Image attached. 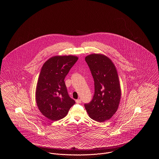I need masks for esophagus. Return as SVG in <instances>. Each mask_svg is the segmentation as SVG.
<instances>
[{
	"label": "esophagus",
	"instance_id": "34e87169",
	"mask_svg": "<svg viewBox=\"0 0 159 159\" xmlns=\"http://www.w3.org/2000/svg\"><path fill=\"white\" fill-rule=\"evenodd\" d=\"M76 103H77V104H80V103H81V100L80 99H76Z\"/></svg>",
	"mask_w": 159,
	"mask_h": 159
}]
</instances>
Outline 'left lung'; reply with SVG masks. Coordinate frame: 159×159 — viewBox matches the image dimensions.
Returning a JSON list of instances; mask_svg holds the SVG:
<instances>
[{
  "label": "left lung",
  "instance_id": "left-lung-1",
  "mask_svg": "<svg viewBox=\"0 0 159 159\" xmlns=\"http://www.w3.org/2000/svg\"><path fill=\"white\" fill-rule=\"evenodd\" d=\"M94 80L95 92L91 102L84 104L89 117L99 122L110 119L117 110L121 97L119 77L113 63L101 54L85 58Z\"/></svg>",
  "mask_w": 159,
  "mask_h": 159
}]
</instances>
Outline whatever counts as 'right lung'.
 <instances>
[{
	"mask_svg": "<svg viewBox=\"0 0 159 159\" xmlns=\"http://www.w3.org/2000/svg\"><path fill=\"white\" fill-rule=\"evenodd\" d=\"M78 58L75 56H55L43 64L36 91L38 108L51 120L66 117L76 102L69 97L64 79Z\"/></svg>",
	"mask_w": 159,
	"mask_h": 159,
	"instance_id": "obj_1",
	"label": "right lung"
}]
</instances>
